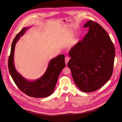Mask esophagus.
Masks as SVG:
<instances>
[{
	"mask_svg": "<svg viewBox=\"0 0 122 122\" xmlns=\"http://www.w3.org/2000/svg\"><path fill=\"white\" fill-rule=\"evenodd\" d=\"M69 59H69V57H65V61L66 64H67V63H68V62Z\"/></svg>",
	"mask_w": 122,
	"mask_h": 122,
	"instance_id": "obj_1",
	"label": "esophagus"
}]
</instances>
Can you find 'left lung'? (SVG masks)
<instances>
[{"mask_svg":"<svg viewBox=\"0 0 122 122\" xmlns=\"http://www.w3.org/2000/svg\"><path fill=\"white\" fill-rule=\"evenodd\" d=\"M89 28L81 41L71 48V59L67 65L74 81L79 89L91 92L102 87L112 76L115 51L106 31L92 20L86 22Z\"/></svg>","mask_w":122,"mask_h":122,"instance_id":"1","label":"left lung"}]
</instances>
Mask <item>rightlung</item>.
Wrapping results in <instances>:
<instances>
[{
  "label": "right lung",
  "instance_id": "add662e5",
  "mask_svg": "<svg viewBox=\"0 0 122 122\" xmlns=\"http://www.w3.org/2000/svg\"><path fill=\"white\" fill-rule=\"evenodd\" d=\"M28 28H23L13 40L8 61L9 70L14 83L23 93L34 98H45L54 90L60 72L65 66V56L61 54L51 59L44 74L36 80L31 81L24 78L15 68L14 54L16 43Z\"/></svg>",
  "mask_w": 122,
  "mask_h": 122
}]
</instances>
